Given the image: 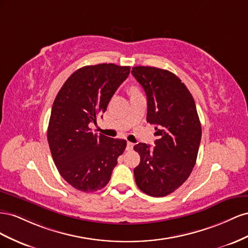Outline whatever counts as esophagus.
Wrapping results in <instances>:
<instances>
[{
  "instance_id": "34e87169",
  "label": "esophagus",
  "mask_w": 248,
  "mask_h": 248,
  "mask_svg": "<svg viewBox=\"0 0 248 248\" xmlns=\"http://www.w3.org/2000/svg\"><path fill=\"white\" fill-rule=\"evenodd\" d=\"M133 147H134V143L128 142V144H126V151H132Z\"/></svg>"
}]
</instances>
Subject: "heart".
<instances>
[{
  "label": "heart",
  "instance_id": "1",
  "mask_svg": "<svg viewBox=\"0 0 248 248\" xmlns=\"http://www.w3.org/2000/svg\"><path fill=\"white\" fill-rule=\"evenodd\" d=\"M130 94H134V93H139L140 91H139V89L136 87V86H132L131 88H130Z\"/></svg>",
  "mask_w": 248,
  "mask_h": 248
}]
</instances>
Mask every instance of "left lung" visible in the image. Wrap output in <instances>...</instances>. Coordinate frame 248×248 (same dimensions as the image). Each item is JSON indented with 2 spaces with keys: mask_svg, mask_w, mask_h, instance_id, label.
<instances>
[{
  "mask_svg": "<svg viewBox=\"0 0 248 248\" xmlns=\"http://www.w3.org/2000/svg\"><path fill=\"white\" fill-rule=\"evenodd\" d=\"M132 75L147 98V123L155 124V146L138 143L140 163L134 169L138 188L154 197L172 193L195 165L202 125L192 95L179 77L165 69L135 66Z\"/></svg>",
  "mask_w": 248,
  "mask_h": 248,
  "instance_id": "1",
  "label": "left lung"
}]
</instances>
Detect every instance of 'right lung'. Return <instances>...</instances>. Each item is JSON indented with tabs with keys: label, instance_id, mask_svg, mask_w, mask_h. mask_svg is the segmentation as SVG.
I'll use <instances>...</instances> for the list:
<instances>
[{
	"label": "right lung",
	"instance_id": "right-lung-1",
	"mask_svg": "<svg viewBox=\"0 0 248 248\" xmlns=\"http://www.w3.org/2000/svg\"><path fill=\"white\" fill-rule=\"evenodd\" d=\"M129 74L130 66L113 63L84 66L68 78L55 98L47 128L49 150L62 178L77 190L104 188L124 151L125 140L98 136L89 124L107 110Z\"/></svg>",
	"mask_w": 248,
	"mask_h": 248
}]
</instances>
